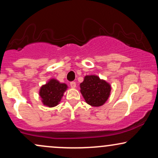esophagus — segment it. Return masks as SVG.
I'll return each instance as SVG.
<instances>
[{"instance_id":"esophagus-1","label":"esophagus","mask_w":158,"mask_h":158,"mask_svg":"<svg viewBox=\"0 0 158 158\" xmlns=\"http://www.w3.org/2000/svg\"><path fill=\"white\" fill-rule=\"evenodd\" d=\"M70 87H71L72 88H76V85H77V84H76L75 81H70Z\"/></svg>"}]
</instances>
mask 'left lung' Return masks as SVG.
<instances>
[{
  "label": "left lung",
  "mask_w": 158,
  "mask_h": 158,
  "mask_svg": "<svg viewBox=\"0 0 158 158\" xmlns=\"http://www.w3.org/2000/svg\"><path fill=\"white\" fill-rule=\"evenodd\" d=\"M81 93L90 106H101L108 99L110 86L106 81L101 80L97 76H86L80 84Z\"/></svg>",
  "instance_id": "8db88e82"
}]
</instances>
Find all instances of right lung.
Masks as SVG:
<instances>
[{"instance_id": "add662e5", "label": "right lung", "mask_w": 158, "mask_h": 158, "mask_svg": "<svg viewBox=\"0 0 158 158\" xmlns=\"http://www.w3.org/2000/svg\"><path fill=\"white\" fill-rule=\"evenodd\" d=\"M67 88L68 86L66 84L60 83L56 79H50V81L43 85L40 90L39 94L42 99V102L48 107L57 106Z\"/></svg>"}]
</instances>
